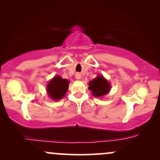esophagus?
I'll list each match as a JSON object with an SVG mask.
<instances>
[{
  "label": "esophagus",
  "mask_w": 160,
  "mask_h": 160,
  "mask_svg": "<svg viewBox=\"0 0 160 160\" xmlns=\"http://www.w3.org/2000/svg\"><path fill=\"white\" fill-rule=\"evenodd\" d=\"M76 78L78 79V80H80V79H81V78H82V76H81V74H79V73H78V74H76Z\"/></svg>",
  "instance_id": "obj_1"
}]
</instances>
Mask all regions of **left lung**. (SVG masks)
Here are the masks:
<instances>
[{
  "instance_id": "1",
  "label": "left lung",
  "mask_w": 160,
  "mask_h": 160,
  "mask_svg": "<svg viewBox=\"0 0 160 160\" xmlns=\"http://www.w3.org/2000/svg\"><path fill=\"white\" fill-rule=\"evenodd\" d=\"M89 89L95 97H102L109 92L111 84L102 75H98L96 78L89 82Z\"/></svg>"
}]
</instances>
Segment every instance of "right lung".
Here are the masks:
<instances>
[{"instance_id": "obj_1", "label": "right lung", "mask_w": 160, "mask_h": 160, "mask_svg": "<svg viewBox=\"0 0 160 160\" xmlns=\"http://www.w3.org/2000/svg\"><path fill=\"white\" fill-rule=\"evenodd\" d=\"M68 86L69 81L67 79H62L60 76H56L47 84V93L52 100H60L65 96Z\"/></svg>"}]
</instances>
